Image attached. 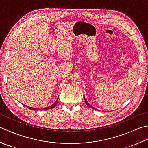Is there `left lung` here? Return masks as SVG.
Listing matches in <instances>:
<instances>
[{"mask_svg": "<svg viewBox=\"0 0 148 148\" xmlns=\"http://www.w3.org/2000/svg\"><path fill=\"white\" fill-rule=\"evenodd\" d=\"M84 99H85V103H86V105H87V106H88L89 107H90V108H93V109H94V110H96V108H94V107L93 106H91L90 105V104L87 102V101H86V99H85V97H84Z\"/></svg>", "mask_w": 148, "mask_h": 148, "instance_id": "left-lung-1", "label": "left lung"}]
</instances>
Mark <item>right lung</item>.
Listing matches in <instances>:
<instances>
[{
    "label": "right lung",
    "mask_w": 148,
    "mask_h": 148,
    "mask_svg": "<svg viewBox=\"0 0 148 148\" xmlns=\"http://www.w3.org/2000/svg\"><path fill=\"white\" fill-rule=\"evenodd\" d=\"M58 97H59V96H58ZM58 99H56V101H55V103H54L53 104V105H51V106H50L46 107V108H32V107H30V106H25V105H24V106H25L27 107V108H28L29 109L31 110H36H36H40V111H42V110H49V109L53 108L54 107L57 105L58 101Z\"/></svg>",
    "instance_id": "1"
}]
</instances>
